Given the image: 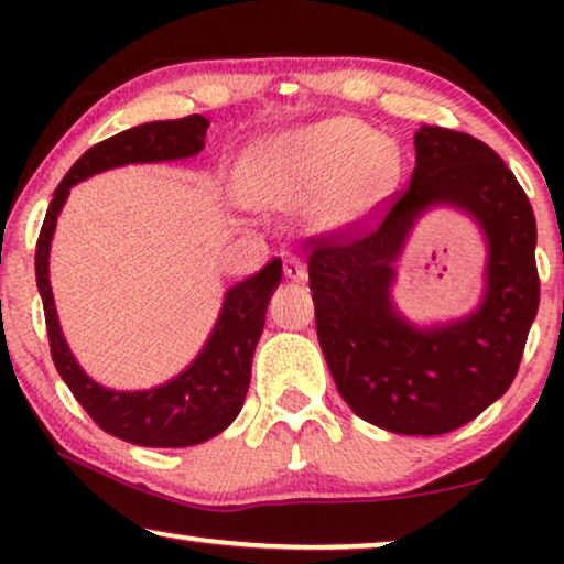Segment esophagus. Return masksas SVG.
I'll use <instances>...</instances> for the list:
<instances>
[{"label":"esophagus","mask_w":564,"mask_h":564,"mask_svg":"<svg viewBox=\"0 0 564 564\" xmlns=\"http://www.w3.org/2000/svg\"><path fill=\"white\" fill-rule=\"evenodd\" d=\"M284 276H288V280H292V282H305L307 280V269H305L303 261L290 253V257L284 259Z\"/></svg>","instance_id":"obj_1"}]
</instances>
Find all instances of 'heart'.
Segmentation results:
<instances>
[{
    "label": "heart",
    "mask_w": 564,
    "mask_h": 564,
    "mask_svg": "<svg viewBox=\"0 0 564 564\" xmlns=\"http://www.w3.org/2000/svg\"><path fill=\"white\" fill-rule=\"evenodd\" d=\"M395 180V161L375 130L336 118L259 143L236 172V195L261 210L315 203L318 228L357 223Z\"/></svg>",
    "instance_id": "b5f03b06"
}]
</instances>
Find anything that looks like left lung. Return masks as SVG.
<instances>
[{
  "mask_svg": "<svg viewBox=\"0 0 564 564\" xmlns=\"http://www.w3.org/2000/svg\"><path fill=\"white\" fill-rule=\"evenodd\" d=\"M431 202H454L484 223L489 292L469 319L419 332L391 311L389 282L412 218ZM388 205L377 226L351 223L305 241L318 341L359 419L392 434H449L496 403L519 372L539 307L534 210L488 143L429 126L415 133L411 182Z\"/></svg>",
  "mask_w": 564,
  "mask_h": 564,
  "instance_id": "left-lung-1",
  "label": "left lung"
}]
</instances>
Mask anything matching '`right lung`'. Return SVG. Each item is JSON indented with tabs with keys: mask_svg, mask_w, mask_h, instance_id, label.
<instances>
[{
	"mask_svg": "<svg viewBox=\"0 0 564 564\" xmlns=\"http://www.w3.org/2000/svg\"><path fill=\"white\" fill-rule=\"evenodd\" d=\"M207 126L210 122L203 115H187L180 120L145 122L91 145L53 192L35 243V280L43 297L53 365L99 429L138 446H192L230 426L249 392L253 349L264 330L269 297L282 280V261L272 259L261 272L228 290L210 341L189 369L161 388L115 392L82 372L61 334L48 282L51 238L68 189L76 182L122 164L195 156L205 145Z\"/></svg>",
	"mask_w": 564,
	"mask_h": 564,
	"instance_id": "right-lung-1",
	"label": "right lung"
}]
</instances>
